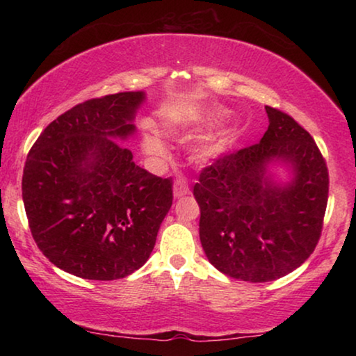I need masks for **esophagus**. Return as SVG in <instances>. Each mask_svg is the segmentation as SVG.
<instances>
[{"mask_svg":"<svg viewBox=\"0 0 356 356\" xmlns=\"http://www.w3.org/2000/svg\"><path fill=\"white\" fill-rule=\"evenodd\" d=\"M189 193V188H188V183L184 181V179H177L173 184V196L175 197H181V196H186Z\"/></svg>","mask_w":356,"mask_h":356,"instance_id":"obj_1","label":"esophagus"}]
</instances>
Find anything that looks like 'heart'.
I'll list each match as a JSON object with an SVG mask.
<instances>
[{"mask_svg": "<svg viewBox=\"0 0 356 356\" xmlns=\"http://www.w3.org/2000/svg\"><path fill=\"white\" fill-rule=\"evenodd\" d=\"M227 111L220 108V106H212V108H207L202 113H199L196 118L170 120L165 124V128L172 134L186 129H206L216 126L218 121H222ZM233 139H235V136H233V131L230 128H222L218 131H213V133L202 136L191 147V159L199 163L211 162V160L220 157V155H223L230 149ZM143 147L145 154L152 155V157H162L167 152V147H165L162 138L154 133H145L143 136Z\"/></svg>", "mask_w": 356, "mask_h": 356, "instance_id": "b5f03b06", "label": "heart"}]
</instances>
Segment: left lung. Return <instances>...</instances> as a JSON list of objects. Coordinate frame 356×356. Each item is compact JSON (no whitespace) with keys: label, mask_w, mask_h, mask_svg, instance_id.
<instances>
[{"label":"left lung","mask_w":356,"mask_h":356,"mask_svg":"<svg viewBox=\"0 0 356 356\" xmlns=\"http://www.w3.org/2000/svg\"><path fill=\"white\" fill-rule=\"evenodd\" d=\"M269 128L254 145L223 155L199 175V238L211 264L233 279L272 282L311 256L327 206L329 173L314 139L266 106ZM289 173L277 180L272 168Z\"/></svg>","instance_id":"left-lung-1"}]
</instances>
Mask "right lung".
I'll use <instances>...</instances> for the list:
<instances>
[{
    "label": "right lung",
    "instance_id": "obj_1",
    "mask_svg": "<svg viewBox=\"0 0 356 356\" xmlns=\"http://www.w3.org/2000/svg\"><path fill=\"white\" fill-rule=\"evenodd\" d=\"M145 92H120L67 110L27 155L22 199L51 264L87 280L123 279L145 264L173 201L172 179L138 167L116 140L134 134Z\"/></svg>",
    "mask_w": 356,
    "mask_h": 356
}]
</instances>
